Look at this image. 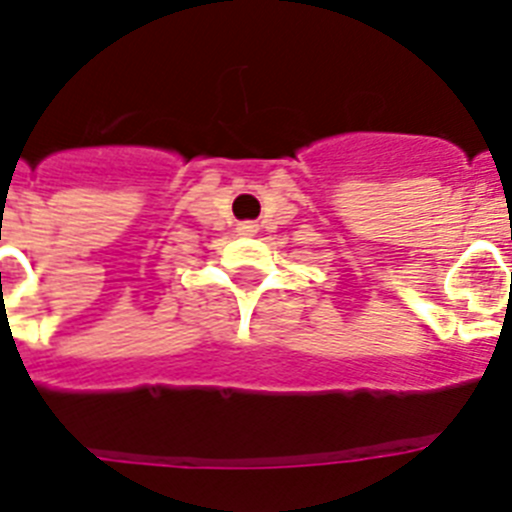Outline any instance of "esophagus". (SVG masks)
Segmentation results:
<instances>
[{
    "instance_id": "esophagus-1",
    "label": "esophagus",
    "mask_w": 512,
    "mask_h": 512,
    "mask_svg": "<svg viewBox=\"0 0 512 512\" xmlns=\"http://www.w3.org/2000/svg\"><path fill=\"white\" fill-rule=\"evenodd\" d=\"M239 233H241V236H255L257 225L255 223H241L239 225Z\"/></svg>"
}]
</instances>
